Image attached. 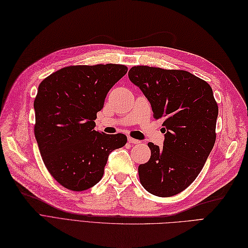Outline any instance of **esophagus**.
Here are the masks:
<instances>
[{
    "label": "esophagus",
    "mask_w": 248,
    "mask_h": 248,
    "mask_svg": "<svg viewBox=\"0 0 248 248\" xmlns=\"http://www.w3.org/2000/svg\"><path fill=\"white\" fill-rule=\"evenodd\" d=\"M128 142L131 144H140V140H136V139H132V138H128Z\"/></svg>",
    "instance_id": "34e87169"
}]
</instances>
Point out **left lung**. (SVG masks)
<instances>
[{"label": "left lung", "instance_id": "8db88e82", "mask_svg": "<svg viewBox=\"0 0 248 248\" xmlns=\"http://www.w3.org/2000/svg\"><path fill=\"white\" fill-rule=\"evenodd\" d=\"M130 81L164 119V146L148 143L151 156L139 166L140 182L149 193L170 197L195 180L216 140L218 105L210 84L182 70L132 66Z\"/></svg>", "mask_w": 248, "mask_h": 248}]
</instances>
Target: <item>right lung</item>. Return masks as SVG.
<instances>
[{
	"instance_id": "add662e5",
	"label": "right lung",
	"mask_w": 248,
	"mask_h": 248,
	"mask_svg": "<svg viewBox=\"0 0 248 248\" xmlns=\"http://www.w3.org/2000/svg\"><path fill=\"white\" fill-rule=\"evenodd\" d=\"M123 64L71 65L45 78L34 100V135L46 169L72 191L100 182L109 153L127 142L123 133L96 131L97 112L127 73Z\"/></svg>"
}]
</instances>
